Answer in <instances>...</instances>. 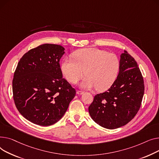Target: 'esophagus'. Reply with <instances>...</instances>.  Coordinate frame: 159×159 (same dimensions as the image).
<instances>
[{
	"mask_svg": "<svg viewBox=\"0 0 159 159\" xmlns=\"http://www.w3.org/2000/svg\"><path fill=\"white\" fill-rule=\"evenodd\" d=\"M76 93H77L78 94H79V95H81V94H83L84 92H83V91H81V90H77Z\"/></svg>",
	"mask_w": 159,
	"mask_h": 159,
	"instance_id": "34e87169",
	"label": "esophagus"
}]
</instances>
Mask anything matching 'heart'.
Wrapping results in <instances>:
<instances>
[{
  "mask_svg": "<svg viewBox=\"0 0 159 159\" xmlns=\"http://www.w3.org/2000/svg\"><path fill=\"white\" fill-rule=\"evenodd\" d=\"M73 58L63 60L61 70L72 83H77L86 74L81 84L83 89L105 91L114 85L118 77L120 60L115 54L98 48H86L74 52Z\"/></svg>",
  "mask_w": 159,
  "mask_h": 159,
  "instance_id": "b5f03b06",
  "label": "heart"
}]
</instances>
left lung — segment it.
<instances>
[{"label":"left lung","instance_id":"left-lung-1","mask_svg":"<svg viewBox=\"0 0 159 159\" xmlns=\"http://www.w3.org/2000/svg\"><path fill=\"white\" fill-rule=\"evenodd\" d=\"M144 92L142 74L135 59L125 51L120 55L118 77L107 91L94 96L89 107L99 126L116 129L128 123L141 107Z\"/></svg>","mask_w":159,"mask_h":159}]
</instances>
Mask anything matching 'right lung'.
<instances>
[{
  "mask_svg": "<svg viewBox=\"0 0 159 159\" xmlns=\"http://www.w3.org/2000/svg\"><path fill=\"white\" fill-rule=\"evenodd\" d=\"M65 49L45 43L24 54L13 79L15 104L31 123L50 126L63 116L76 90L63 78L60 60Z\"/></svg>",
  "mask_w": 159,
  "mask_h": 159,
  "instance_id": "add662e5",
  "label": "right lung"
}]
</instances>
